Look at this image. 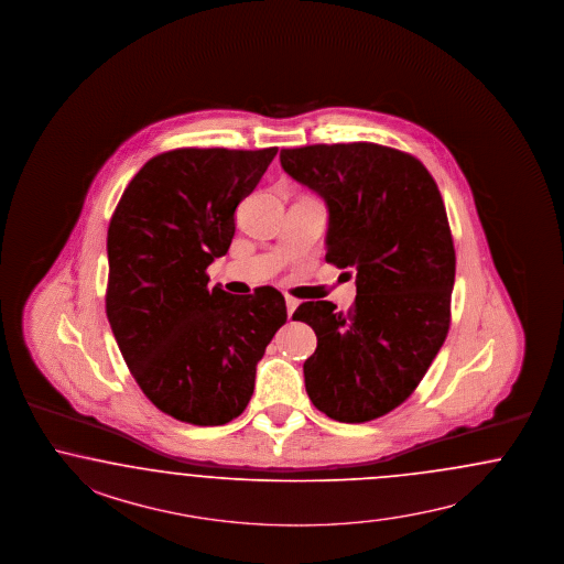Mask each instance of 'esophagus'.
<instances>
[{
  "instance_id": "obj_1",
  "label": "esophagus",
  "mask_w": 564,
  "mask_h": 564,
  "mask_svg": "<svg viewBox=\"0 0 564 564\" xmlns=\"http://www.w3.org/2000/svg\"><path fill=\"white\" fill-rule=\"evenodd\" d=\"M299 307V301L294 296H286V311H289V317H292L294 310Z\"/></svg>"
}]
</instances>
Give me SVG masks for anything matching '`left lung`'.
<instances>
[{
  "mask_svg": "<svg viewBox=\"0 0 564 564\" xmlns=\"http://www.w3.org/2000/svg\"><path fill=\"white\" fill-rule=\"evenodd\" d=\"M280 162L326 200L327 263L357 272L346 313L307 301L292 315L317 336L307 394L343 423L382 417L415 392L451 327L455 242L436 181L376 143L282 149Z\"/></svg>",
  "mask_w": 564,
  "mask_h": 564,
  "instance_id": "left-lung-1",
  "label": "left lung"
}]
</instances>
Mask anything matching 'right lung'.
<instances>
[{
	"mask_svg": "<svg viewBox=\"0 0 564 564\" xmlns=\"http://www.w3.org/2000/svg\"><path fill=\"white\" fill-rule=\"evenodd\" d=\"M278 147L172 149L130 181L109 219L106 313L132 378L162 413L224 425L253 397L254 367L286 324L272 286L237 296L209 286L228 253L238 203Z\"/></svg>",
	"mask_w": 564,
	"mask_h": 564,
	"instance_id": "obj_1",
	"label": "right lung"
}]
</instances>
